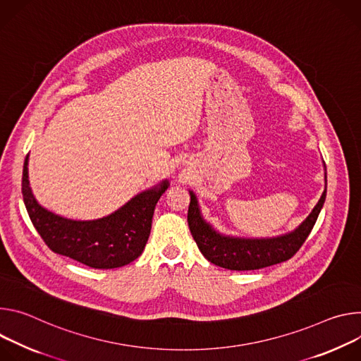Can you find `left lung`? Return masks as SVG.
I'll return each instance as SVG.
<instances>
[{"instance_id": "obj_1", "label": "left lung", "mask_w": 361, "mask_h": 361, "mask_svg": "<svg viewBox=\"0 0 361 361\" xmlns=\"http://www.w3.org/2000/svg\"><path fill=\"white\" fill-rule=\"evenodd\" d=\"M324 179L327 185V172H324ZM326 193L327 186L310 215L294 231L272 238H241L224 235L207 222L196 195L189 190L188 225L199 251L209 262L232 271L259 269L290 259L301 248L326 202Z\"/></svg>"}]
</instances>
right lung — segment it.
Returning <instances> with one entry per match:
<instances>
[{"label":"right lung","instance_id":"add662e5","mask_svg":"<svg viewBox=\"0 0 361 361\" xmlns=\"http://www.w3.org/2000/svg\"><path fill=\"white\" fill-rule=\"evenodd\" d=\"M168 188L169 180L165 179L107 216L74 221L37 202L28 180V154L23 168L24 205L43 241L53 252L97 269L123 267L140 257L150 235L154 207Z\"/></svg>","mask_w":361,"mask_h":361}]
</instances>
